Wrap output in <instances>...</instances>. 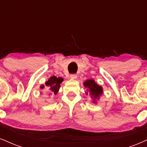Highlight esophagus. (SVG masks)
I'll list each match as a JSON object with an SVG mask.
<instances>
[{
	"label": "esophagus",
	"instance_id": "esophagus-1",
	"mask_svg": "<svg viewBox=\"0 0 147 147\" xmlns=\"http://www.w3.org/2000/svg\"><path fill=\"white\" fill-rule=\"evenodd\" d=\"M69 78L71 79H76L77 78V75H76V74H71Z\"/></svg>",
	"mask_w": 147,
	"mask_h": 147
}]
</instances>
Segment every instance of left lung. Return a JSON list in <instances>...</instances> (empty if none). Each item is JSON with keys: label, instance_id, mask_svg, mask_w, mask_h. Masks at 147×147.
Here are the masks:
<instances>
[{"label": "left lung", "instance_id": "left-lung-1", "mask_svg": "<svg viewBox=\"0 0 147 147\" xmlns=\"http://www.w3.org/2000/svg\"><path fill=\"white\" fill-rule=\"evenodd\" d=\"M84 86L85 87L88 88L87 90H89L90 95H91L93 97V100L95 101V99L99 98V96L103 93L102 87L96 84L93 80H87L86 81H85V82L84 83ZM86 94L88 95L87 93H86Z\"/></svg>", "mask_w": 147, "mask_h": 147}]
</instances>
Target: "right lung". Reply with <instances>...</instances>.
Here are the masks:
<instances>
[{
    "label": "right lung",
    "mask_w": 147,
    "mask_h": 147,
    "mask_svg": "<svg viewBox=\"0 0 147 147\" xmlns=\"http://www.w3.org/2000/svg\"><path fill=\"white\" fill-rule=\"evenodd\" d=\"M63 79L61 78H57L56 76H52L46 82V85L50 89V92H51L54 95H56L59 91L60 88V84L63 82ZM44 86H41V88H43Z\"/></svg>",
    "instance_id": "right-lung-1"
}]
</instances>
